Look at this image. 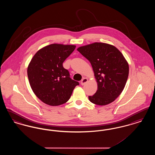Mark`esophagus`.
I'll use <instances>...</instances> for the list:
<instances>
[{"label": "esophagus", "instance_id": "34e87169", "mask_svg": "<svg viewBox=\"0 0 155 155\" xmlns=\"http://www.w3.org/2000/svg\"><path fill=\"white\" fill-rule=\"evenodd\" d=\"M88 82V79L87 78H84L82 80H81V85H84V84H85L87 82Z\"/></svg>", "mask_w": 155, "mask_h": 155}]
</instances>
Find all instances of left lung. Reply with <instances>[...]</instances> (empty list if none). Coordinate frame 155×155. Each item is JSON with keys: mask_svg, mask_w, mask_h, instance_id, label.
Segmentation results:
<instances>
[{"mask_svg": "<svg viewBox=\"0 0 155 155\" xmlns=\"http://www.w3.org/2000/svg\"><path fill=\"white\" fill-rule=\"evenodd\" d=\"M77 51L91 63L97 89L89 100L103 106L113 102L125 87L129 74L128 64L123 54L111 45L95 42L81 46Z\"/></svg>", "mask_w": 155, "mask_h": 155, "instance_id": "1", "label": "left lung"}]
</instances>
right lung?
Here are the masks:
<instances>
[{"mask_svg": "<svg viewBox=\"0 0 155 155\" xmlns=\"http://www.w3.org/2000/svg\"><path fill=\"white\" fill-rule=\"evenodd\" d=\"M75 45L54 44L41 49L31 59L27 68L30 86L44 103L59 106L66 103L79 82L70 77L63 66Z\"/></svg>", "mask_w": 155, "mask_h": 155, "instance_id": "right-lung-1", "label": "right lung"}]
</instances>
